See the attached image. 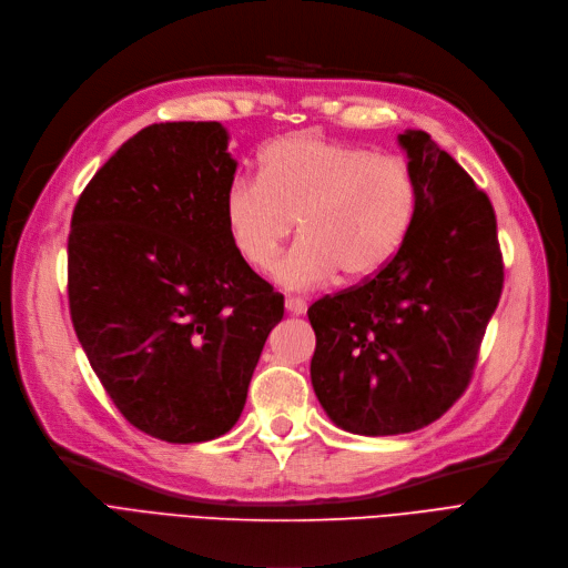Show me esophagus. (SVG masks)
I'll use <instances>...</instances> for the list:
<instances>
[{
    "mask_svg": "<svg viewBox=\"0 0 568 568\" xmlns=\"http://www.w3.org/2000/svg\"><path fill=\"white\" fill-rule=\"evenodd\" d=\"M286 310L291 312V314H305L307 312V303L303 301V298H286Z\"/></svg>",
    "mask_w": 568,
    "mask_h": 568,
    "instance_id": "1",
    "label": "esophagus"
}]
</instances>
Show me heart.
Masks as SVG:
<instances>
[{
  "label": "heart",
  "instance_id": "obj_1",
  "mask_svg": "<svg viewBox=\"0 0 568 568\" xmlns=\"http://www.w3.org/2000/svg\"><path fill=\"white\" fill-rule=\"evenodd\" d=\"M416 207L407 159L318 136L270 143L261 178H235L224 196L233 245L261 273L275 267L298 222L303 240L277 270L291 288L376 277L399 252Z\"/></svg>",
  "mask_w": 568,
  "mask_h": 568
}]
</instances>
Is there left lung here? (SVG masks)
<instances>
[{"instance_id":"8db88e82","label":"left lung","mask_w":568,"mask_h":568,"mask_svg":"<svg viewBox=\"0 0 568 568\" xmlns=\"http://www.w3.org/2000/svg\"><path fill=\"white\" fill-rule=\"evenodd\" d=\"M399 145L418 182L399 252L376 277L307 310L321 407L367 437L420 429L463 397L504 288L488 194L425 131L399 133Z\"/></svg>"}]
</instances>
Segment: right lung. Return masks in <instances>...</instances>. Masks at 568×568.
<instances>
[{
    "label": "right lung",
    "mask_w": 568,
    "mask_h": 568,
    "mask_svg": "<svg viewBox=\"0 0 568 568\" xmlns=\"http://www.w3.org/2000/svg\"><path fill=\"white\" fill-rule=\"evenodd\" d=\"M220 122L131 136L83 189L69 233V310L120 414L169 444L222 437L247 399L284 295L240 256Z\"/></svg>",
    "instance_id": "add662e5"
}]
</instances>
